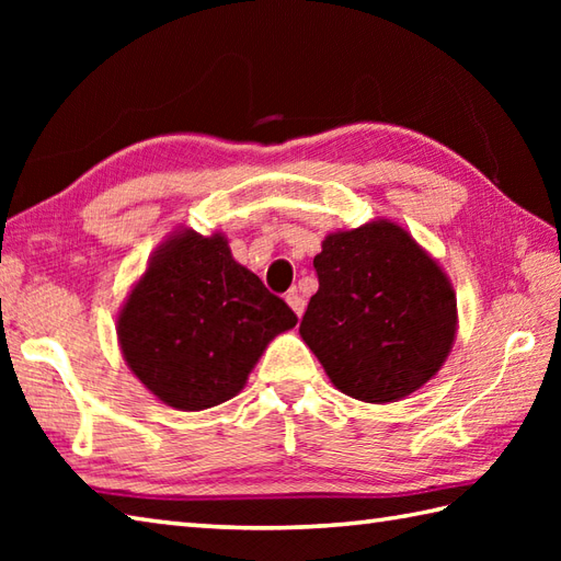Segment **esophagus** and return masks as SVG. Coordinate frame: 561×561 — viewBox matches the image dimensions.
Wrapping results in <instances>:
<instances>
[{
    "label": "esophagus",
    "mask_w": 561,
    "mask_h": 561,
    "mask_svg": "<svg viewBox=\"0 0 561 561\" xmlns=\"http://www.w3.org/2000/svg\"><path fill=\"white\" fill-rule=\"evenodd\" d=\"M287 304L291 306V311L296 313V316H304V311H306V299H304V296L299 294V291H289L287 294Z\"/></svg>",
    "instance_id": "esophagus-1"
}]
</instances>
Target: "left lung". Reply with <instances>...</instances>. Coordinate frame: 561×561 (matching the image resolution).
<instances>
[{"label": "left lung", "instance_id": "8db88e82", "mask_svg": "<svg viewBox=\"0 0 561 561\" xmlns=\"http://www.w3.org/2000/svg\"><path fill=\"white\" fill-rule=\"evenodd\" d=\"M318 291L301 337L332 386L362 402H398L448 359L458 304L448 274L390 219L332 231L313 257Z\"/></svg>", "mask_w": 561, "mask_h": 561}]
</instances>
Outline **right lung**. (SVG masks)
Listing matches in <instances>:
<instances>
[{
	"label": "right lung",
	"instance_id": "1",
	"mask_svg": "<svg viewBox=\"0 0 561 561\" xmlns=\"http://www.w3.org/2000/svg\"><path fill=\"white\" fill-rule=\"evenodd\" d=\"M296 313L231 255L221 231L175 229L153 250L117 313V342L141 386L199 412L243 390L267 344Z\"/></svg>",
	"mask_w": 561,
	"mask_h": 561
}]
</instances>
